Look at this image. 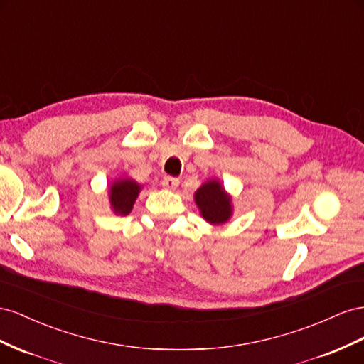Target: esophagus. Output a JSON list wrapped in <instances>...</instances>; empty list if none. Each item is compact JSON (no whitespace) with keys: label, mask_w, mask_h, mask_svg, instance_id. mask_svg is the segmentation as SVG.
Returning <instances> with one entry per match:
<instances>
[{"label":"esophagus","mask_w":364,"mask_h":364,"mask_svg":"<svg viewBox=\"0 0 364 364\" xmlns=\"http://www.w3.org/2000/svg\"><path fill=\"white\" fill-rule=\"evenodd\" d=\"M161 184H163V188H164V189H168V191H175L176 188H178L180 180H178V178H175V176H164L163 181H161Z\"/></svg>","instance_id":"34e87169"}]
</instances>
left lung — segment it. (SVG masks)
Returning a JSON list of instances; mask_svg holds the SVG:
<instances>
[{
	"label": "left lung",
	"instance_id": "obj_1",
	"mask_svg": "<svg viewBox=\"0 0 364 364\" xmlns=\"http://www.w3.org/2000/svg\"><path fill=\"white\" fill-rule=\"evenodd\" d=\"M193 200L203 220L212 225H223L233 216V196L218 178L204 181L193 193Z\"/></svg>",
	"mask_w": 364,
	"mask_h": 364
}]
</instances>
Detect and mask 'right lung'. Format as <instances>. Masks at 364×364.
I'll return each mask as SVG.
<instances>
[{
  "instance_id": "right-lung-1",
  "label": "right lung",
  "mask_w": 364,
  "mask_h": 364,
  "mask_svg": "<svg viewBox=\"0 0 364 364\" xmlns=\"http://www.w3.org/2000/svg\"><path fill=\"white\" fill-rule=\"evenodd\" d=\"M141 189L143 186L136 180L129 178L127 175L119 176V178L114 180L108 188V200L111 210L116 215H128L132 210L134 203H136Z\"/></svg>"
}]
</instances>
